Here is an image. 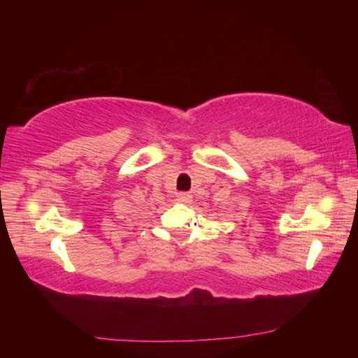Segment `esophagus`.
I'll return each instance as SVG.
<instances>
[{
  "instance_id": "esophagus-1",
  "label": "esophagus",
  "mask_w": 358,
  "mask_h": 358,
  "mask_svg": "<svg viewBox=\"0 0 358 358\" xmlns=\"http://www.w3.org/2000/svg\"><path fill=\"white\" fill-rule=\"evenodd\" d=\"M177 200H178V201H189V200H191V195L186 194V192H180V194L177 195Z\"/></svg>"
}]
</instances>
